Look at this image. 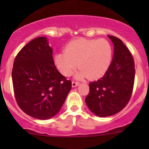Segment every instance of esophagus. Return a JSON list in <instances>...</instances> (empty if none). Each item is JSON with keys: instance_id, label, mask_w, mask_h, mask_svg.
Instances as JSON below:
<instances>
[{"instance_id": "34e87169", "label": "esophagus", "mask_w": 149, "mask_h": 149, "mask_svg": "<svg viewBox=\"0 0 149 149\" xmlns=\"http://www.w3.org/2000/svg\"><path fill=\"white\" fill-rule=\"evenodd\" d=\"M79 85V83L77 82V81H72V87H76L77 86Z\"/></svg>"}]
</instances>
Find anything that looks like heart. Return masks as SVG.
Here are the masks:
<instances>
[{"mask_svg": "<svg viewBox=\"0 0 149 149\" xmlns=\"http://www.w3.org/2000/svg\"><path fill=\"white\" fill-rule=\"evenodd\" d=\"M113 60V47L105 39H77L68 43L64 53H57L54 57L56 68L64 76H70L77 66V79L103 77Z\"/></svg>", "mask_w": 149, "mask_h": 149, "instance_id": "1", "label": "heart"}]
</instances>
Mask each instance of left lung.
<instances>
[{
  "mask_svg": "<svg viewBox=\"0 0 149 149\" xmlns=\"http://www.w3.org/2000/svg\"><path fill=\"white\" fill-rule=\"evenodd\" d=\"M114 45L111 65L104 77L89 84L86 103L96 116L116 114L127 104L133 93L135 65L131 52L119 38L108 36Z\"/></svg>",
  "mask_w": 149,
  "mask_h": 149,
  "instance_id": "8db88e82",
  "label": "left lung"
}]
</instances>
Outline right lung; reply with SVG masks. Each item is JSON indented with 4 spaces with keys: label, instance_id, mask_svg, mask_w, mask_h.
I'll return each instance as SVG.
<instances>
[{
    "label": "right lung",
    "instance_id": "obj_1",
    "mask_svg": "<svg viewBox=\"0 0 149 149\" xmlns=\"http://www.w3.org/2000/svg\"><path fill=\"white\" fill-rule=\"evenodd\" d=\"M45 37L30 41L15 56L12 71L16 102L26 114L48 119L61 109L72 81L56 69Z\"/></svg>",
    "mask_w": 149,
    "mask_h": 149
}]
</instances>
